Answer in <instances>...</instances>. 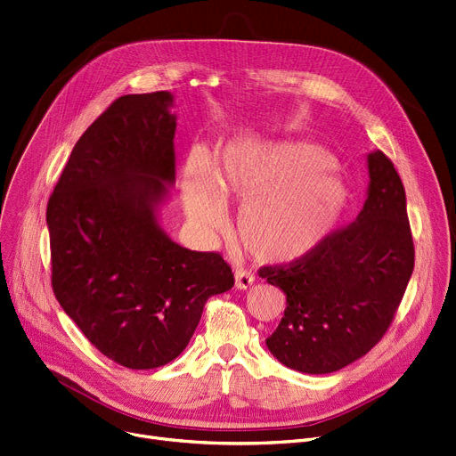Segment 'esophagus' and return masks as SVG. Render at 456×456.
<instances>
[{
  "label": "esophagus",
  "instance_id": "obj_1",
  "mask_svg": "<svg viewBox=\"0 0 456 456\" xmlns=\"http://www.w3.org/2000/svg\"><path fill=\"white\" fill-rule=\"evenodd\" d=\"M256 283V275L247 270H235V289L247 290Z\"/></svg>",
  "mask_w": 456,
  "mask_h": 456
}]
</instances>
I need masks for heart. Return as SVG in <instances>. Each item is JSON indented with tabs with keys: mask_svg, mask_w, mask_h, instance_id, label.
<instances>
[{
	"mask_svg": "<svg viewBox=\"0 0 456 456\" xmlns=\"http://www.w3.org/2000/svg\"><path fill=\"white\" fill-rule=\"evenodd\" d=\"M336 159L305 140L233 138L212 160L193 150L181 195L188 219L202 230L226 223V202L242 206L239 239L256 259L290 265L306 259L332 235L350 202Z\"/></svg>",
	"mask_w": 456,
	"mask_h": 456,
	"instance_id": "1",
	"label": "heart"
}]
</instances>
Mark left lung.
I'll return each instance as SVG.
<instances>
[{
	"label": "left lung",
	"instance_id": "obj_1",
	"mask_svg": "<svg viewBox=\"0 0 456 456\" xmlns=\"http://www.w3.org/2000/svg\"><path fill=\"white\" fill-rule=\"evenodd\" d=\"M367 199L354 223L306 259L259 272L287 294L266 346L289 369L329 374L365 356L407 289L414 247L402 179L379 150L367 155Z\"/></svg>",
	"mask_w": 456,
	"mask_h": 456
}]
</instances>
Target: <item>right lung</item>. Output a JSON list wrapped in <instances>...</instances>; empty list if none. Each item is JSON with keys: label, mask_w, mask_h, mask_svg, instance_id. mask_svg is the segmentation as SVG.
I'll list each match as a JSON object with an SVG mask.
<instances>
[{"label": "right lung", "mask_w": 456, "mask_h": 456, "mask_svg": "<svg viewBox=\"0 0 456 456\" xmlns=\"http://www.w3.org/2000/svg\"><path fill=\"white\" fill-rule=\"evenodd\" d=\"M173 106L167 91L115 100L47 204L58 303L103 356L136 370L177 358L208 297L233 287L219 254L191 252L160 226L175 184Z\"/></svg>", "instance_id": "1"}]
</instances>
